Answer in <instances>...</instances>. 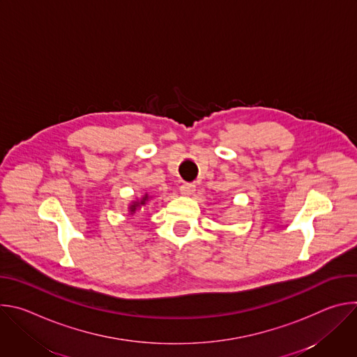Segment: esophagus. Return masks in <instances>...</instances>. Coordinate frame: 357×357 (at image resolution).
<instances>
[{
    "label": "esophagus",
    "mask_w": 357,
    "mask_h": 357,
    "mask_svg": "<svg viewBox=\"0 0 357 357\" xmlns=\"http://www.w3.org/2000/svg\"><path fill=\"white\" fill-rule=\"evenodd\" d=\"M193 192H195V185H193V183H183V185L181 186V193H183V195H186V196L193 195Z\"/></svg>",
    "instance_id": "34e87169"
}]
</instances>
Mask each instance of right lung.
I'll list each match as a JSON object with an SVG mask.
<instances>
[{"instance_id": "obj_1", "label": "right lung", "mask_w": 357, "mask_h": 357, "mask_svg": "<svg viewBox=\"0 0 357 357\" xmlns=\"http://www.w3.org/2000/svg\"><path fill=\"white\" fill-rule=\"evenodd\" d=\"M148 199H149V196L145 193L139 200H135V202H132L131 203V205H130V208H128V212L131 213V215H134V213H137L144 205H145V203L148 202Z\"/></svg>"}]
</instances>
